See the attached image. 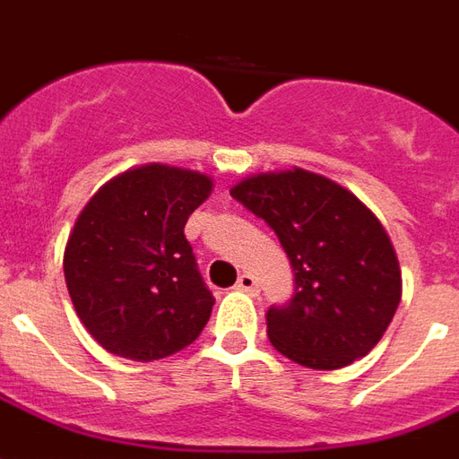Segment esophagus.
I'll return each mask as SVG.
<instances>
[{
  "mask_svg": "<svg viewBox=\"0 0 459 459\" xmlns=\"http://www.w3.org/2000/svg\"><path fill=\"white\" fill-rule=\"evenodd\" d=\"M237 290L251 292V295H254V292H258L256 278H254L251 273H242V275H239V281H237Z\"/></svg>",
  "mask_w": 459,
  "mask_h": 459,
  "instance_id": "1",
  "label": "esophagus"
}]
</instances>
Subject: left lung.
<instances>
[{
  "label": "left lung",
  "instance_id": "obj_1",
  "mask_svg": "<svg viewBox=\"0 0 459 459\" xmlns=\"http://www.w3.org/2000/svg\"><path fill=\"white\" fill-rule=\"evenodd\" d=\"M230 193L273 230L295 273L292 298L266 312L271 343L312 370L368 356L402 299L380 220L353 193L302 169L251 177Z\"/></svg>",
  "mask_w": 459,
  "mask_h": 459
}]
</instances>
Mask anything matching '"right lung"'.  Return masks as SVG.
<instances>
[{"label": "right lung", "instance_id": "obj_1", "mask_svg": "<svg viewBox=\"0 0 459 459\" xmlns=\"http://www.w3.org/2000/svg\"><path fill=\"white\" fill-rule=\"evenodd\" d=\"M212 181L186 169H133L86 203L65 249L79 319L108 353L160 360L198 339L215 298L184 234Z\"/></svg>", "mask_w": 459, "mask_h": 459}]
</instances>
